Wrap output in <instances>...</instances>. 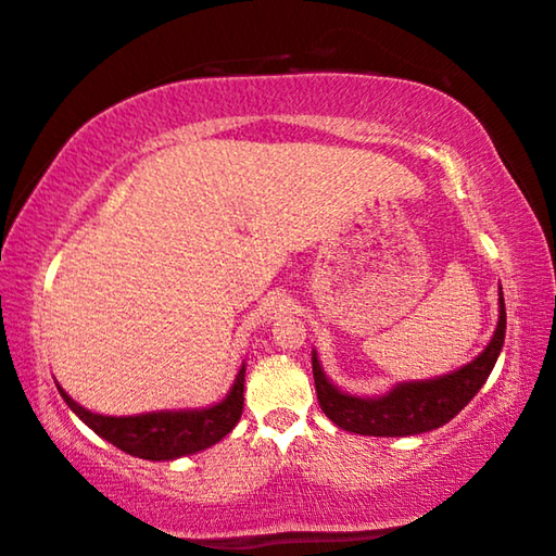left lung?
I'll return each mask as SVG.
<instances>
[{"mask_svg":"<svg viewBox=\"0 0 556 556\" xmlns=\"http://www.w3.org/2000/svg\"><path fill=\"white\" fill-rule=\"evenodd\" d=\"M506 338L504 292L498 285V323L489 345L458 370L428 380H403L382 395H353L340 390L327 378L319 365L317 350H312V375H315L317 401L325 416L342 431L357 435H418L435 431L456 418L483 388L502 355Z\"/></svg>","mask_w":556,"mask_h":556,"instance_id":"8db88e82","label":"left lung"}]
</instances>
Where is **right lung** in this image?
I'll return each instance as SVG.
<instances>
[{
	"label": "right lung",
	"instance_id": "add662e5",
	"mask_svg": "<svg viewBox=\"0 0 556 556\" xmlns=\"http://www.w3.org/2000/svg\"><path fill=\"white\" fill-rule=\"evenodd\" d=\"M244 372L247 365L239 367L233 386L222 401L206 408H178V410H153L138 416H103L75 403L58 382L62 401L70 410L83 420L90 431H96L115 448L146 460H176L222 441L233 431L244 410Z\"/></svg>",
	"mask_w": 556,
	"mask_h": 556
}]
</instances>
